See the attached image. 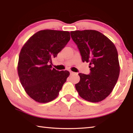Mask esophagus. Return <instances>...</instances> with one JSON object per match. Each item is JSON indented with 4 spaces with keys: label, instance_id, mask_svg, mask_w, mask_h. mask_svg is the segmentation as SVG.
Returning a JSON list of instances; mask_svg holds the SVG:
<instances>
[{
    "label": "esophagus",
    "instance_id": "obj_1",
    "mask_svg": "<svg viewBox=\"0 0 133 133\" xmlns=\"http://www.w3.org/2000/svg\"><path fill=\"white\" fill-rule=\"evenodd\" d=\"M70 75H74V74H75V72H73V71H70Z\"/></svg>",
    "mask_w": 133,
    "mask_h": 133
}]
</instances>
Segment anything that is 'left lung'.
<instances>
[{
    "instance_id": "obj_1",
    "label": "left lung",
    "mask_w": 133,
    "mask_h": 133,
    "mask_svg": "<svg viewBox=\"0 0 133 133\" xmlns=\"http://www.w3.org/2000/svg\"><path fill=\"white\" fill-rule=\"evenodd\" d=\"M77 46L83 62L90 63L89 75L79 73L80 80L75 87L78 94L90 102H99L111 93L120 74L118 53L113 43L93 30L70 32Z\"/></svg>"
}]
</instances>
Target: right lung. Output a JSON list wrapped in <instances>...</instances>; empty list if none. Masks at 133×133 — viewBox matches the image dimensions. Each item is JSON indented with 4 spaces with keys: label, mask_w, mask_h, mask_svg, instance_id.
Returning a JSON list of instances; mask_svg holds the SVG:
<instances>
[{
    "label": "right lung",
    "mask_w": 133,
    "mask_h": 133,
    "mask_svg": "<svg viewBox=\"0 0 133 133\" xmlns=\"http://www.w3.org/2000/svg\"><path fill=\"white\" fill-rule=\"evenodd\" d=\"M70 39L67 31L43 30L33 35L22 48L17 71L26 93L36 102L45 103L58 96L69 71L52 69L51 59Z\"/></svg>",
    "instance_id": "add662e5"
}]
</instances>
